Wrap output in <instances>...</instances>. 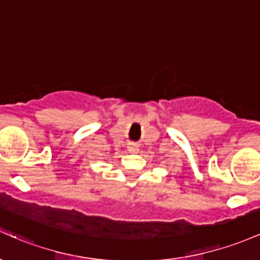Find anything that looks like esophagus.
Wrapping results in <instances>:
<instances>
[{"label": "esophagus", "instance_id": "esophagus-1", "mask_svg": "<svg viewBox=\"0 0 260 260\" xmlns=\"http://www.w3.org/2000/svg\"><path fill=\"white\" fill-rule=\"evenodd\" d=\"M127 151H129V153H138L139 152V145L138 144H129L127 145Z\"/></svg>", "mask_w": 260, "mask_h": 260}]
</instances>
